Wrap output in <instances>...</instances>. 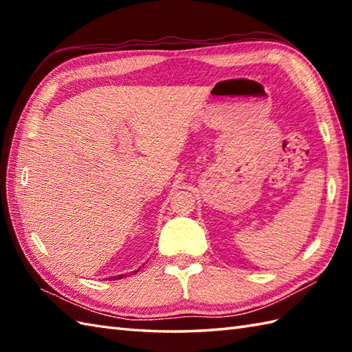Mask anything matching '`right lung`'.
<instances>
[{
  "instance_id": "1",
  "label": "right lung",
  "mask_w": 352,
  "mask_h": 352,
  "mask_svg": "<svg viewBox=\"0 0 352 352\" xmlns=\"http://www.w3.org/2000/svg\"><path fill=\"white\" fill-rule=\"evenodd\" d=\"M134 272H136V271H134ZM122 276L124 275H118V276H110V278H115L116 280V278H122Z\"/></svg>"
}]
</instances>
